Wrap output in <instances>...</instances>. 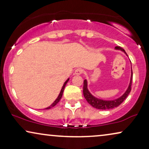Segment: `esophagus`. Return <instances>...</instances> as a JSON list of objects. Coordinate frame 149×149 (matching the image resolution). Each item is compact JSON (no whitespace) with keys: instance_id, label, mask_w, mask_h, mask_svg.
Instances as JSON below:
<instances>
[{"instance_id":"obj_1","label":"esophagus","mask_w":149,"mask_h":149,"mask_svg":"<svg viewBox=\"0 0 149 149\" xmlns=\"http://www.w3.org/2000/svg\"><path fill=\"white\" fill-rule=\"evenodd\" d=\"M83 72V69L81 68H77L74 71V74H77V75H80V74H82Z\"/></svg>"}]
</instances>
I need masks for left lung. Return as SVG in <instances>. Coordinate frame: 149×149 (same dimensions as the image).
<instances>
[{"label": "left lung", "mask_w": 149, "mask_h": 149, "mask_svg": "<svg viewBox=\"0 0 149 149\" xmlns=\"http://www.w3.org/2000/svg\"><path fill=\"white\" fill-rule=\"evenodd\" d=\"M115 49H120L121 50L122 52H123L125 54L126 52L125 50L123 49V48L121 47H116ZM133 72H132V76H131V80H130V85L128 87L127 91H125V93L122 95L121 97H119L118 99L114 100H111V101H107V100H103L97 99L94 96H93L92 95L89 93V91L87 89V83L86 80H84V82H83V95H84L85 98L86 99L89 104H91L93 107L95 108V109H100V110H109V109H112L113 108L117 107L121 104L125 100V99L127 97V95H129L130 91H131V85H132V77H133Z\"/></svg>", "instance_id": "left-lung-1"}]
</instances>
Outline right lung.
Masks as SVG:
<instances>
[{"label": "right lung", "mask_w": 149, "mask_h": 149, "mask_svg": "<svg viewBox=\"0 0 149 149\" xmlns=\"http://www.w3.org/2000/svg\"><path fill=\"white\" fill-rule=\"evenodd\" d=\"M69 81V79H68V80H67L66 82L64 83V85H63V87H62V89H61V91H60V94H59V95H58V97H57V99L56 100L54 101V102L52 104V105L50 106V107H47V108H46L45 109H52V107H55V106H56L57 104H58V102H59V101L60 100V99H61V97H62V94H63V92H64V87H65V86H66V83H67V82H68V81Z\"/></svg>", "instance_id": "1"}]
</instances>
